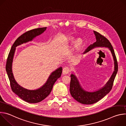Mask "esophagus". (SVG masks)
Returning a JSON list of instances; mask_svg holds the SVG:
<instances>
[{
	"label": "esophagus",
	"instance_id": "obj_1",
	"mask_svg": "<svg viewBox=\"0 0 126 126\" xmlns=\"http://www.w3.org/2000/svg\"><path fill=\"white\" fill-rule=\"evenodd\" d=\"M70 72V69L68 67H66L63 68L62 71V74L63 75H67Z\"/></svg>",
	"mask_w": 126,
	"mask_h": 126
}]
</instances>
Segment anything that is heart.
<instances>
[{"label":"heart","instance_id":"b5f03b06","mask_svg":"<svg viewBox=\"0 0 126 126\" xmlns=\"http://www.w3.org/2000/svg\"><path fill=\"white\" fill-rule=\"evenodd\" d=\"M75 41V38L74 37H70L67 39V42L69 44H72ZM73 46V50L75 52L80 51L83 48L84 46V40L83 39L81 38H77L74 42Z\"/></svg>","mask_w":126,"mask_h":126}]
</instances>
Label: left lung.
<instances>
[{"label": "left lung", "instance_id": "left-lung-1", "mask_svg": "<svg viewBox=\"0 0 126 126\" xmlns=\"http://www.w3.org/2000/svg\"><path fill=\"white\" fill-rule=\"evenodd\" d=\"M96 36V41L91 44L86 49L83 54H85L96 47H106L111 51L114 60V71L110 78L106 84L102 88L93 92L87 91L81 85L77 77L75 74H71L70 84V92L72 97L78 102L85 104L90 105L95 103L108 94L113 87V82L118 72V63L113 48L106 37L99 33L93 31Z\"/></svg>", "mask_w": 126, "mask_h": 126}]
</instances>
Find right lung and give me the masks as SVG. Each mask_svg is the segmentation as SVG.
Masks as SVG:
<instances>
[{
    "mask_svg": "<svg viewBox=\"0 0 126 126\" xmlns=\"http://www.w3.org/2000/svg\"><path fill=\"white\" fill-rule=\"evenodd\" d=\"M46 29L47 27H42L32 29L21 35L12 46L7 59L6 71L12 91L23 100L29 103L40 102L50 94L55 82L61 76L62 68L60 67L52 72L46 82L41 87L35 90H29L19 85L14 79L12 69L13 57L16 47L32 41L35 37L42 34Z\"/></svg>",
    "mask_w": 126,
    "mask_h": 126,
    "instance_id": "right-lung-1",
    "label": "right lung"
}]
</instances>
